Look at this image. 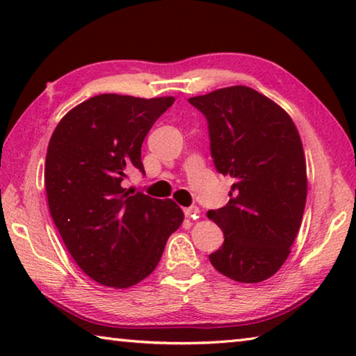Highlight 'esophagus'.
Here are the masks:
<instances>
[{
  "mask_svg": "<svg viewBox=\"0 0 356 356\" xmlns=\"http://www.w3.org/2000/svg\"><path fill=\"white\" fill-rule=\"evenodd\" d=\"M184 213H185V216H188V218H197V216H200V213H201V210H200V207H196V206L185 207Z\"/></svg>",
  "mask_w": 356,
  "mask_h": 356,
  "instance_id": "obj_1",
  "label": "esophagus"
}]
</instances>
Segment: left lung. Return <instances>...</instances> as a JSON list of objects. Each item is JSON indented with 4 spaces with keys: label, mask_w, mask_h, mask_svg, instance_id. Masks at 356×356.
I'll return each mask as SVG.
<instances>
[{
    "label": "left lung",
    "mask_w": 356,
    "mask_h": 356,
    "mask_svg": "<svg viewBox=\"0 0 356 356\" xmlns=\"http://www.w3.org/2000/svg\"><path fill=\"white\" fill-rule=\"evenodd\" d=\"M188 102L207 119L216 171L234 179L229 202L207 212L225 234L210 262L234 281L268 280L286 262L305 212L308 179L298 130L278 104L248 86Z\"/></svg>",
    "instance_id": "8db88e82"
}]
</instances>
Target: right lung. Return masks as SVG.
Listing matches in <instances>:
<instances>
[{"label":"right lung","instance_id":"right-lung-1","mask_svg":"<svg viewBox=\"0 0 356 356\" xmlns=\"http://www.w3.org/2000/svg\"><path fill=\"white\" fill-rule=\"evenodd\" d=\"M174 97L100 94L59 120L45 159L51 218L70 256L102 286L125 289L154 272L166 240L184 221L172 200L124 188L144 171L141 144Z\"/></svg>","mask_w":356,"mask_h":356}]
</instances>
